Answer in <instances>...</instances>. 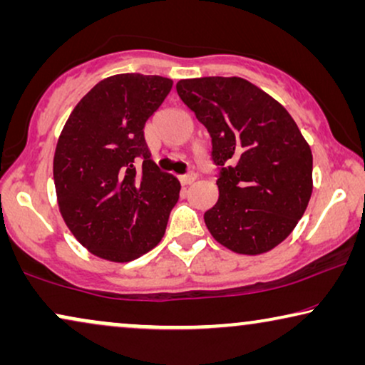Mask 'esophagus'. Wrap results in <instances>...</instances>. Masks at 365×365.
Returning a JSON list of instances; mask_svg holds the SVG:
<instances>
[{
	"instance_id": "34e87169",
	"label": "esophagus",
	"mask_w": 365,
	"mask_h": 365,
	"mask_svg": "<svg viewBox=\"0 0 365 365\" xmlns=\"http://www.w3.org/2000/svg\"><path fill=\"white\" fill-rule=\"evenodd\" d=\"M196 179H197V174L189 173V174H184V176L179 178V181H181V184H184V186H187V184H192Z\"/></svg>"
}]
</instances>
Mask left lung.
Returning a JSON list of instances; mask_svg holds the SVG:
<instances>
[{"label":"left lung","instance_id":"1","mask_svg":"<svg viewBox=\"0 0 365 365\" xmlns=\"http://www.w3.org/2000/svg\"><path fill=\"white\" fill-rule=\"evenodd\" d=\"M211 136L219 199L204 221L217 242L256 256L281 244L312 194V153L282 104L242 78L176 84Z\"/></svg>","mask_w":365,"mask_h":365}]
</instances>
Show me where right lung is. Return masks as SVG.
I'll return each mask as SVG.
<instances>
[{
	"mask_svg": "<svg viewBox=\"0 0 365 365\" xmlns=\"http://www.w3.org/2000/svg\"><path fill=\"white\" fill-rule=\"evenodd\" d=\"M171 88L169 78L116 74L99 81L64 124L53 163L59 211L94 256L128 262L164 236L181 184L153 163L144 124Z\"/></svg>",
	"mask_w": 365,
	"mask_h": 365,
	"instance_id": "obj_1",
	"label": "right lung"
}]
</instances>
